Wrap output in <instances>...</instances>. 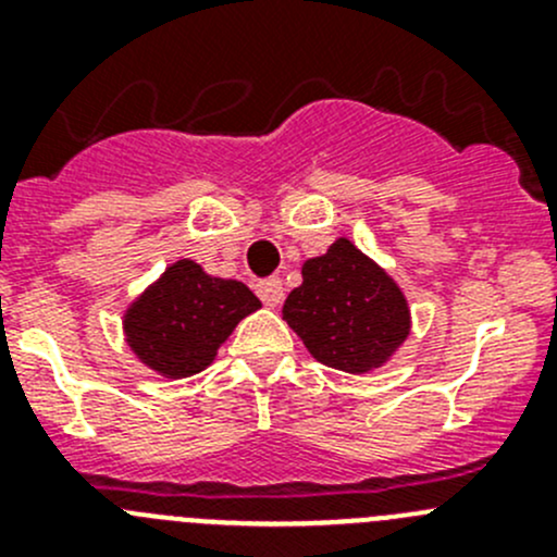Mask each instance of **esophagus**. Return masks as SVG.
I'll use <instances>...</instances> for the list:
<instances>
[{
    "mask_svg": "<svg viewBox=\"0 0 557 557\" xmlns=\"http://www.w3.org/2000/svg\"><path fill=\"white\" fill-rule=\"evenodd\" d=\"M256 294H258V299H261L267 307H280V305H283V296H285L283 280H280V277L261 280V283L256 285Z\"/></svg>",
    "mask_w": 557,
    "mask_h": 557,
    "instance_id": "1",
    "label": "esophagus"
}]
</instances>
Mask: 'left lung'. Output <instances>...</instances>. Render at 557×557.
Returning <instances> with one entry per match:
<instances>
[{
    "label": "left lung",
    "instance_id": "8db88e82",
    "mask_svg": "<svg viewBox=\"0 0 557 557\" xmlns=\"http://www.w3.org/2000/svg\"><path fill=\"white\" fill-rule=\"evenodd\" d=\"M305 283L285 299L283 318L325 367L369 372L407 339L401 290L356 245L336 239L301 267Z\"/></svg>",
    "mask_w": 557,
    "mask_h": 557
}]
</instances>
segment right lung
I'll return each mask as SVG.
<instances>
[{"instance_id":"1","label":"right lung","mask_w":557,"mask_h":557,"mask_svg":"<svg viewBox=\"0 0 557 557\" xmlns=\"http://www.w3.org/2000/svg\"><path fill=\"white\" fill-rule=\"evenodd\" d=\"M261 301L237 280L210 277L199 263L177 261L126 314V339L139 361L166 377H190L210 367L245 314Z\"/></svg>"}]
</instances>
